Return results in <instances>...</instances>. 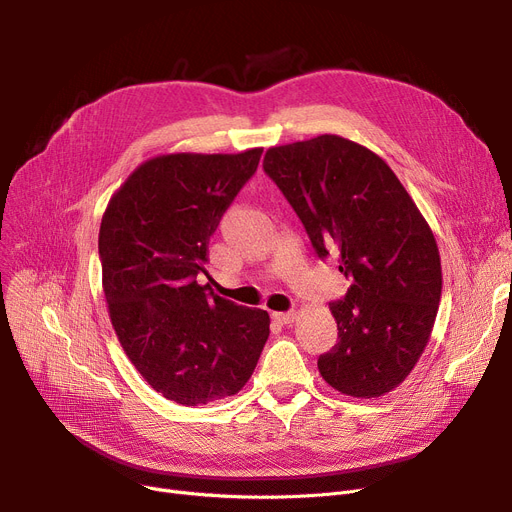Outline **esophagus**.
I'll use <instances>...</instances> for the list:
<instances>
[{"mask_svg": "<svg viewBox=\"0 0 512 512\" xmlns=\"http://www.w3.org/2000/svg\"><path fill=\"white\" fill-rule=\"evenodd\" d=\"M272 317L278 321V324H292V321L297 319V313H294V311H276V313H272Z\"/></svg>", "mask_w": 512, "mask_h": 512, "instance_id": "obj_1", "label": "esophagus"}]
</instances>
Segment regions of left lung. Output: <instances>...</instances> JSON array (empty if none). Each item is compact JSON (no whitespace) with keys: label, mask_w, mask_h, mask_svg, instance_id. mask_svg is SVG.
Listing matches in <instances>:
<instances>
[{"label":"left lung","mask_w":512,"mask_h":512,"mask_svg":"<svg viewBox=\"0 0 512 512\" xmlns=\"http://www.w3.org/2000/svg\"><path fill=\"white\" fill-rule=\"evenodd\" d=\"M270 176L324 259L353 278L330 305L338 342L317 361L321 378L355 398H378L417 365L442 297L440 251L432 228L386 161L371 149L319 134L270 147Z\"/></svg>","instance_id":"8db88e82"}]
</instances>
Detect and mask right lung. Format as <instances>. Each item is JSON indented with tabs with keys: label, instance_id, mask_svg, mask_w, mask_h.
I'll list each match as a JSON object with an SVG mask.
<instances>
[{
	"label": "right lung",
	"instance_id": "1",
	"mask_svg": "<svg viewBox=\"0 0 512 512\" xmlns=\"http://www.w3.org/2000/svg\"><path fill=\"white\" fill-rule=\"evenodd\" d=\"M261 153L151 157L101 218V282L116 336L143 380L184 407L236 394L270 336L267 311L197 282L207 274L209 238Z\"/></svg>",
	"mask_w": 512,
	"mask_h": 512
}]
</instances>
